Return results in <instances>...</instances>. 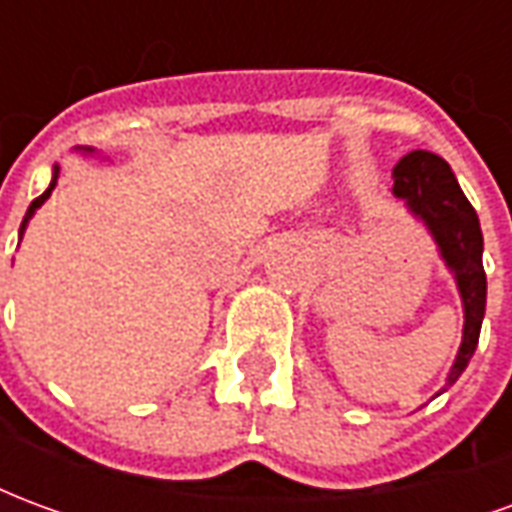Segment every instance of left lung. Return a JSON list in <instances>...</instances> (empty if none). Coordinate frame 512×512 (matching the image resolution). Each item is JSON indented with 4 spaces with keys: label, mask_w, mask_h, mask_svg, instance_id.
<instances>
[{
    "label": "left lung",
    "mask_w": 512,
    "mask_h": 512,
    "mask_svg": "<svg viewBox=\"0 0 512 512\" xmlns=\"http://www.w3.org/2000/svg\"><path fill=\"white\" fill-rule=\"evenodd\" d=\"M392 180V197L428 230L461 296L463 337L444 386L436 392L441 395L461 378L480 340L488 293L483 271V230L472 202L466 200L452 175L450 164L436 153L414 150L403 156L392 169Z\"/></svg>",
    "instance_id": "obj_1"
}]
</instances>
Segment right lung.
<instances>
[{
	"mask_svg": "<svg viewBox=\"0 0 512 512\" xmlns=\"http://www.w3.org/2000/svg\"><path fill=\"white\" fill-rule=\"evenodd\" d=\"M76 150H79V153H84V156H95V147H76ZM57 178H60V167L54 164V169H51V183H49V189L43 191V194H40L38 200H32V205H29L27 216H24V222H21V230H18V238H24V230H27L29 219H32V216H35V211H38L40 205H43V202H46V200H49V197H51V191H54V186H57Z\"/></svg>",
	"mask_w": 512,
	"mask_h": 512,
	"instance_id": "1",
	"label": "right lung"
}]
</instances>
